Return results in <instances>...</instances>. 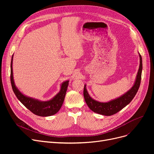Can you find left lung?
Wrapping results in <instances>:
<instances>
[{
  "label": "left lung",
  "instance_id": "left-lung-1",
  "mask_svg": "<svg viewBox=\"0 0 154 154\" xmlns=\"http://www.w3.org/2000/svg\"><path fill=\"white\" fill-rule=\"evenodd\" d=\"M139 57L140 66L139 69L138 70V73H137L135 84L130 91H128L122 96L120 97L119 98H117L116 99L106 103L97 102L91 97L87 91V89L85 88L86 85H84V97L86 103L87 104L88 107L91 109V110H92L93 112L95 113H97V114L101 115L110 116L116 114L119 111L122 110L132 101V100L134 99L135 95H136L137 91L139 90L141 81L142 60V56L140 54Z\"/></svg>",
  "mask_w": 154,
  "mask_h": 154
}]
</instances>
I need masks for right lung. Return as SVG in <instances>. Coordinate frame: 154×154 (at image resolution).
<instances>
[{"label": "right lung", "instance_id": "obj_1", "mask_svg": "<svg viewBox=\"0 0 154 154\" xmlns=\"http://www.w3.org/2000/svg\"><path fill=\"white\" fill-rule=\"evenodd\" d=\"M12 60L13 55L12 57L11 63V82L13 91L16 97H17V98L24 106L35 115L42 117H47L55 114L60 110L63 104L65 96H66L67 90L69 80L62 84L59 93L57 94L52 99L50 100L42 102L27 97L23 95L15 85L13 79Z\"/></svg>", "mask_w": 154, "mask_h": 154}]
</instances>
